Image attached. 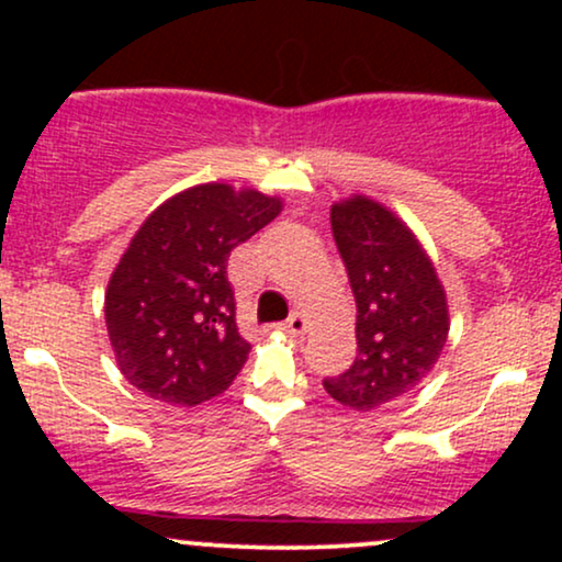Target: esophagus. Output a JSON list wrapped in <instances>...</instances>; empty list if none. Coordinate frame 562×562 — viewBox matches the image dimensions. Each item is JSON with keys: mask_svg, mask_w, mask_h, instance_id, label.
Instances as JSON below:
<instances>
[{"mask_svg": "<svg viewBox=\"0 0 562 562\" xmlns=\"http://www.w3.org/2000/svg\"><path fill=\"white\" fill-rule=\"evenodd\" d=\"M282 330L293 335V338H299V335L306 333V317H303L301 312H293L285 322H282Z\"/></svg>", "mask_w": 562, "mask_h": 562, "instance_id": "1", "label": "esophagus"}]
</instances>
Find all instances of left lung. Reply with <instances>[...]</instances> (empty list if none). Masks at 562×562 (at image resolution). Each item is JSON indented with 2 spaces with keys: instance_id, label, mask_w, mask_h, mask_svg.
I'll return each mask as SVG.
<instances>
[{
  "instance_id": "1",
  "label": "left lung",
  "mask_w": 562,
  "mask_h": 562,
  "mask_svg": "<svg viewBox=\"0 0 562 562\" xmlns=\"http://www.w3.org/2000/svg\"><path fill=\"white\" fill-rule=\"evenodd\" d=\"M330 227L357 301V359L322 385L335 402L370 412L434 370L449 335L447 295L409 227L375 200L335 203Z\"/></svg>"
}]
</instances>
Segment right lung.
<instances>
[{"label":"right lung","mask_w":562,"mask_h":562,"mask_svg":"<svg viewBox=\"0 0 562 562\" xmlns=\"http://www.w3.org/2000/svg\"><path fill=\"white\" fill-rule=\"evenodd\" d=\"M280 211L277 198L214 182L147 216L105 293L115 362L134 389L171 406L229 389L250 344L237 330L227 261Z\"/></svg>","instance_id":"1"}]
</instances>
